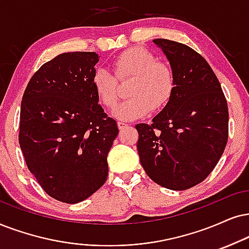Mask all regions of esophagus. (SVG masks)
<instances>
[{
	"label": "esophagus",
	"mask_w": 249,
	"mask_h": 249,
	"mask_svg": "<svg viewBox=\"0 0 249 249\" xmlns=\"http://www.w3.org/2000/svg\"><path fill=\"white\" fill-rule=\"evenodd\" d=\"M117 126H118L119 130H123V128H125L127 126V124H125V123H123V122H118Z\"/></svg>",
	"instance_id": "1"
}]
</instances>
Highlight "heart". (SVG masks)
Masks as SVG:
<instances>
[{"instance_id": "b5f03b06", "label": "heart", "mask_w": 249, "mask_h": 249, "mask_svg": "<svg viewBox=\"0 0 249 249\" xmlns=\"http://www.w3.org/2000/svg\"><path fill=\"white\" fill-rule=\"evenodd\" d=\"M114 73L106 68H97L92 84L97 97L107 108H112L119 95L118 81L131 79L127 100L112 110V116L121 121L139 119L152 110L168 105L174 94L176 80L171 67L157 61L149 50L137 47L122 53L112 63Z\"/></svg>"}]
</instances>
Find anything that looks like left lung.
<instances>
[{
	"instance_id": "left-lung-1",
	"label": "left lung",
	"mask_w": 249,
	"mask_h": 249,
	"mask_svg": "<svg viewBox=\"0 0 249 249\" xmlns=\"http://www.w3.org/2000/svg\"><path fill=\"white\" fill-rule=\"evenodd\" d=\"M175 73L171 100L152 124H137V149L148 177L174 191L188 190L215 169L229 137L228 102L208 62L184 43L153 40Z\"/></svg>"
}]
</instances>
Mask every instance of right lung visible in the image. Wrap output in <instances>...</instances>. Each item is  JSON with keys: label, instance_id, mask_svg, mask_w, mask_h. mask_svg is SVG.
<instances>
[{"label": "right lung", "instance_id": "1", "mask_svg": "<svg viewBox=\"0 0 249 249\" xmlns=\"http://www.w3.org/2000/svg\"><path fill=\"white\" fill-rule=\"evenodd\" d=\"M99 55L64 53L32 75L20 107L19 144L27 168L49 196L78 203L108 177L117 123L99 105L92 77Z\"/></svg>", "mask_w": 249, "mask_h": 249}]
</instances>
